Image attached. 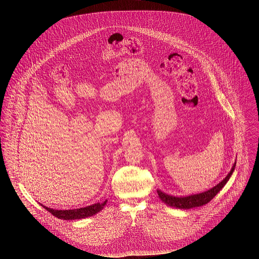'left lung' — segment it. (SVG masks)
Listing matches in <instances>:
<instances>
[{
	"mask_svg": "<svg viewBox=\"0 0 259 259\" xmlns=\"http://www.w3.org/2000/svg\"><path fill=\"white\" fill-rule=\"evenodd\" d=\"M235 166H236V161H235L230 172H228V175L222 180L220 184L209 188L208 190L204 191V192H200L197 194H191V195H187V196H172L169 195L167 193L162 192L159 189H157V193L158 196L161 199L162 202H164L167 206H170L172 208H177V209H192V208H196V207H201L203 205H206L207 203H209V201L214 197L221 190L224 185L227 184V182L229 181L230 177L232 176V174L234 172Z\"/></svg>",
	"mask_w": 259,
	"mask_h": 259,
	"instance_id": "left-lung-1",
	"label": "left lung"
}]
</instances>
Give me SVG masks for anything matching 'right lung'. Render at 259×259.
Instances as JSON below:
<instances>
[{"instance_id":"add662e5","label":"right lung","mask_w":259,"mask_h":259,"mask_svg":"<svg viewBox=\"0 0 259 259\" xmlns=\"http://www.w3.org/2000/svg\"><path fill=\"white\" fill-rule=\"evenodd\" d=\"M107 201L108 200L104 201L103 203H96V204H92V205L87 206V207H84V208L74 209H51V208L44 206L42 204H40V205L45 209H48L54 217H56V218H58L60 220L74 221V220H81V219L89 218V217H92V215L98 213L99 211H101L102 209H104L105 205L107 204Z\"/></svg>"}]
</instances>
